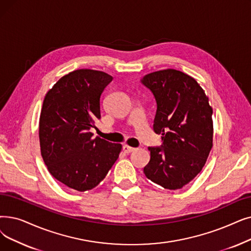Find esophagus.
Listing matches in <instances>:
<instances>
[{"instance_id": "34e87169", "label": "esophagus", "mask_w": 251, "mask_h": 251, "mask_svg": "<svg viewBox=\"0 0 251 251\" xmlns=\"http://www.w3.org/2000/svg\"><path fill=\"white\" fill-rule=\"evenodd\" d=\"M134 150H135L134 148H132V147H129V146H127V145L123 146V151H124V152H127V154H129V152L133 151Z\"/></svg>"}]
</instances>
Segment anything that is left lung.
<instances>
[{"label": "left lung", "mask_w": 251, "mask_h": 251, "mask_svg": "<svg viewBox=\"0 0 251 251\" xmlns=\"http://www.w3.org/2000/svg\"><path fill=\"white\" fill-rule=\"evenodd\" d=\"M154 94V131L163 146L149 148L146 176L168 190H178L201 172L212 149V107L202 87L191 75L167 69L141 80Z\"/></svg>", "instance_id": "obj_1"}]
</instances>
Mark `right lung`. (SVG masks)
<instances>
[{
    "label": "right lung",
    "mask_w": 251,
    "mask_h": 251,
    "mask_svg": "<svg viewBox=\"0 0 251 251\" xmlns=\"http://www.w3.org/2000/svg\"><path fill=\"white\" fill-rule=\"evenodd\" d=\"M112 80L100 71H74L54 84L43 101L41 155L51 176L70 189L95 188L121 152V144L93 138L90 132L100 119V95Z\"/></svg>",
    "instance_id": "1"
}]
</instances>
